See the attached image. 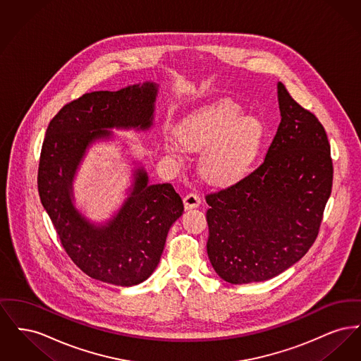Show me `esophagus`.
I'll return each mask as SVG.
<instances>
[{"label":"esophagus","mask_w":361,"mask_h":361,"mask_svg":"<svg viewBox=\"0 0 361 361\" xmlns=\"http://www.w3.org/2000/svg\"><path fill=\"white\" fill-rule=\"evenodd\" d=\"M200 202H202L200 196H199L197 193H195V192H190V193H188V195L184 197V206H185L187 209L196 208V207L200 204Z\"/></svg>","instance_id":"esophagus-1"}]
</instances>
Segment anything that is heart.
I'll return each instance as SVG.
<instances>
[{
  "instance_id": "1",
  "label": "heart",
  "mask_w": 361,
  "mask_h": 361,
  "mask_svg": "<svg viewBox=\"0 0 361 361\" xmlns=\"http://www.w3.org/2000/svg\"><path fill=\"white\" fill-rule=\"evenodd\" d=\"M238 104L219 100L202 106L178 126V139L166 137L165 152L181 162L188 150H202V171L219 184L233 183L247 172L262 137L255 116L240 115Z\"/></svg>"
}]
</instances>
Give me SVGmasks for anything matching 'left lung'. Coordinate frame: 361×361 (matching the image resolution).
I'll use <instances>...</instances> for the list:
<instances>
[{"instance_id":"obj_1","label":"left lung","mask_w":361,"mask_h":361,"mask_svg":"<svg viewBox=\"0 0 361 361\" xmlns=\"http://www.w3.org/2000/svg\"><path fill=\"white\" fill-rule=\"evenodd\" d=\"M277 100L281 121L264 162L206 196L208 258L231 284L272 279L303 257L317 240L331 193L324 126L281 82Z\"/></svg>"}]
</instances>
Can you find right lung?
<instances>
[{
	"label": "right lung",
	"instance_id": "obj_1",
	"mask_svg": "<svg viewBox=\"0 0 361 361\" xmlns=\"http://www.w3.org/2000/svg\"><path fill=\"white\" fill-rule=\"evenodd\" d=\"M157 90L145 82L82 94L52 118L40 152L37 190L63 249L84 274L114 286H137L154 272L183 200L169 183L149 185L139 168L119 212L96 226L73 204V178L87 146L112 137L106 128L153 126Z\"/></svg>",
	"mask_w": 361,
	"mask_h": 361
}]
</instances>
